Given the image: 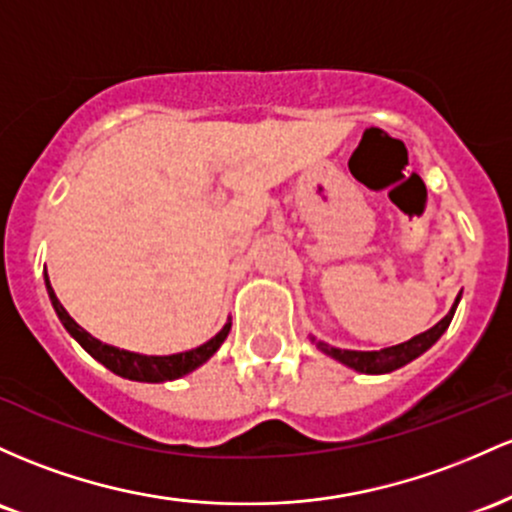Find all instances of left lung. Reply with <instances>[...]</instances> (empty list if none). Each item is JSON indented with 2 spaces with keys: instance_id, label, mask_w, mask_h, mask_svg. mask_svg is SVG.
<instances>
[{
  "instance_id": "obj_1",
  "label": "left lung",
  "mask_w": 512,
  "mask_h": 512,
  "mask_svg": "<svg viewBox=\"0 0 512 512\" xmlns=\"http://www.w3.org/2000/svg\"><path fill=\"white\" fill-rule=\"evenodd\" d=\"M462 297V295H459ZM459 297L452 304L450 312L442 317L438 324L433 326V329L418 333V336L409 338V341L399 343V346H392V348H382V350H346V348H336V346H329V343L324 341H317L314 336L312 343H317V348L321 353H326L329 358L338 360V363H343L350 370L355 372H363V375H384V372H394L399 370V367L409 365L411 360H416L418 355H423L426 350L433 346L435 341L442 336V333L447 331V326H450L452 317H455V309L459 304Z\"/></svg>"
}]
</instances>
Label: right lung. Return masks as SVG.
Returning <instances> with one entry per match:
<instances>
[{
	"label": "right lung",
	"instance_id": "right-lung-1",
	"mask_svg": "<svg viewBox=\"0 0 512 512\" xmlns=\"http://www.w3.org/2000/svg\"><path fill=\"white\" fill-rule=\"evenodd\" d=\"M45 287H48V297L50 302H53L57 319L62 321V326H65L67 333H70L74 341H77L79 346L91 355V358L99 360L103 367H108L111 372H116V375L132 382H171V380H179L183 375H188V372L198 370L200 365L208 363L212 355L217 353V348L225 343L227 333L232 329V319H227V324L222 326V329L217 331L208 343H203V346L193 350H186V353H174V355L132 353V350L108 346V343H103L99 338L91 336L89 331H84L82 326L67 314V309L62 307L60 300H57L53 285H50L48 280V273H45Z\"/></svg>",
	"mask_w": 512,
	"mask_h": 512
}]
</instances>
